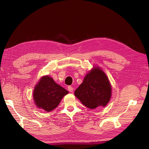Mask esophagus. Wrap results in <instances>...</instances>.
Returning a JSON list of instances; mask_svg holds the SVG:
<instances>
[{
  "mask_svg": "<svg viewBox=\"0 0 149 149\" xmlns=\"http://www.w3.org/2000/svg\"><path fill=\"white\" fill-rule=\"evenodd\" d=\"M68 90L70 91V92H72L73 90H74V88L70 86H69L68 87Z\"/></svg>",
  "mask_w": 149,
  "mask_h": 149,
  "instance_id": "esophagus-1",
  "label": "esophagus"
}]
</instances>
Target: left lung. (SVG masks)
Here are the masks:
<instances>
[{"label": "left lung", "instance_id": "obj_1", "mask_svg": "<svg viewBox=\"0 0 149 149\" xmlns=\"http://www.w3.org/2000/svg\"><path fill=\"white\" fill-rule=\"evenodd\" d=\"M111 94L109 79L99 66H94L87 73L83 82L74 92L82 104L90 109L105 107L109 102Z\"/></svg>", "mask_w": 149, "mask_h": 149}]
</instances>
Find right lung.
Here are the masks:
<instances>
[{
    "label": "right lung",
    "mask_w": 149,
    "mask_h": 149,
    "mask_svg": "<svg viewBox=\"0 0 149 149\" xmlns=\"http://www.w3.org/2000/svg\"><path fill=\"white\" fill-rule=\"evenodd\" d=\"M68 91L49 75H44L34 86L33 99L37 107L47 112L55 109Z\"/></svg>",
    "instance_id": "1"
}]
</instances>
